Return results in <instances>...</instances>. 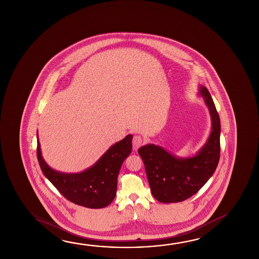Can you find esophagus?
I'll return each mask as SVG.
<instances>
[{"instance_id":"34e87169","label":"esophagus","mask_w":259,"mask_h":259,"mask_svg":"<svg viewBox=\"0 0 259 259\" xmlns=\"http://www.w3.org/2000/svg\"><path fill=\"white\" fill-rule=\"evenodd\" d=\"M144 141L140 136H135L133 138V148L134 150H137L143 144Z\"/></svg>"}]
</instances>
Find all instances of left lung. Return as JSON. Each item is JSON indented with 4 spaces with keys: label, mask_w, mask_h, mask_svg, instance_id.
Returning a JSON list of instances; mask_svg holds the SVG:
<instances>
[{
    "label": "left lung",
    "mask_w": 259,
    "mask_h": 259,
    "mask_svg": "<svg viewBox=\"0 0 259 259\" xmlns=\"http://www.w3.org/2000/svg\"><path fill=\"white\" fill-rule=\"evenodd\" d=\"M199 95L208 106L212 128L206 144L195 156L179 158L155 144L144 145L138 150L152 194L162 203L181 202L194 195L211 177L220 161V116L208 89L201 85Z\"/></svg>",
    "instance_id": "8db88e82"
}]
</instances>
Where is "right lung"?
Segmentation results:
<instances>
[{
	"label": "right lung",
	"mask_w": 259,
	"mask_h": 259,
	"mask_svg": "<svg viewBox=\"0 0 259 259\" xmlns=\"http://www.w3.org/2000/svg\"><path fill=\"white\" fill-rule=\"evenodd\" d=\"M132 139L133 136L128 135L112 145L93 166L84 171L65 174L51 169L44 161L38 138V164L45 177L69 201L85 208H105L116 195L119 170L131 153Z\"/></svg>",
	"instance_id": "obj_1"
}]
</instances>
